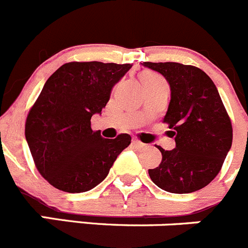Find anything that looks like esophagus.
I'll list each match as a JSON object with an SVG mask.
<instances>
[{
	"label": "esophagus",
	"instance_id": "esophagus-1",
	"mask_svg": "<svg viewBox=\"0 0 248 248\" xmlns=\"http://www.w3.org/2000/svg\"><path fill=\"white\" fill-rule=\"evenodd\" d=\"M132 144L135 145V147H137V148L145 147V144H143V143L140 142V140H132Z\"/></svg>",
	"mask_w": 248,
	"mask_h": 248
}]
</instances>
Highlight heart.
<instances>
[{
	"instance_id": "heart-1",
	"label": "heart",
	"mask_w": 248,
	"mask_h": 248,
	"mask_svg": "<svg viewBox=\"0 0 248 248\" xmlns=\"http://www.w3.org/2000/svg\"><path fill=\"white\" fill-rule=\"evenodd\" d=\"M156 80H163L160 76L152 73V72H147L142 76V82H156Z\"/></svg>"
}]
</instances>
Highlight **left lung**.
I'll return each mask as SVG.
<instances>
[{"instance_id": "obj_1", "label": "left lung", "mask_w": 248, "mask_h": 248, "mask_svg": "<svg viewBox=\"0 0 248 248\" xmlns=\"http://www.w3.org/2000/svg\"><path fill=\"white\" fill-rule=\"evenodd\" d=\"M170 85L171 99L164 122L176 147H161V163L150 169L152 181L171 193H191L207 186L220 171L232 143V126L209 76L177 62H143Z\"/></svg>"}]
</instances>
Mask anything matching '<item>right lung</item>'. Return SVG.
I'll return each mask as SVG.
<instances>
[{
  "mask_svg": "<svg viewBox=\"0 0 248 248\" xmlns=\"http://www.w3.org/2000/svg\"><path fill=\"white\" fill-rule=\"evenodd\" d=\"M132 64L68 62L46 80L25 122V138L36 169L50 185L68 193L87 192L108 176L127 133L115 140L92 129L90 119L110 100L111 90Z\"/></svg>",
  "mask_w": 248,
  "mask_h": 248,
  "instance_id": "1",
  "label": "right lung"
}]
</instances>
